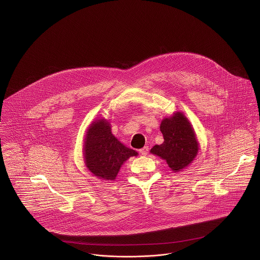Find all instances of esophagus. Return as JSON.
I'll use <instances>...</instances> for the list:
<instances>
[{
	"label": "esophagus",
	"mask_w": 260,
	"mask_h": 260,
	"mask_svg": "<svg viewBox=\"0 0 260 260\" xmlns=\"http://www.w3.org/2000/svg\"><path fill=\"white\" fill-rule=\"evenodd\" d=\"M149 147L148 146H144L143 148L140 149L139 150V152H140V154L141 155H143V156H146L147 154H148Z\"/></svg>",
	"instance_id": "34e87169"
}]
</instances>
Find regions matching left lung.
<instances>
[{
    "label": "left lung",
    "mask_w": 260,
    "mask_h": 260,
    "mask_svg": "<svg viewBox=\"0 0 260 260\" xmlns=\"http://www.w3.org/2000/svg\"><path fill=\"white\" fill-rule=\"evenodd\" d=\"M164 142L155 145L150 153L165 160L173 172H179L188 167L199 150L195 131L182 112H175L164 118L160 124Z\"/></svg>",
    "instance_id": "1"
}]
</instances>
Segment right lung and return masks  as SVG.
<instances>
[{
	"instance_id": "add662e5",
	"label": "right lung",
	"mask_w": 260,
	"mask_h": 260,
	"mask_svg": "<svg viewBox=\"0 0 260 260\" xmlns=\"http://www.w3.org/2000/svg\"><path fill=\"white\" fill-rule=\"evenodd\" d=\"M138 153L121 143L111 132V124L105 118L93 121L85 134L83 156L88 170L101 180L116 179L126 160Z\"/></svg>"
}]
</instances>
